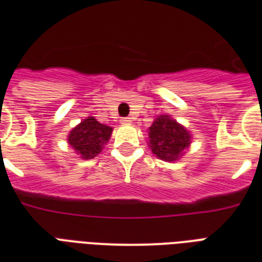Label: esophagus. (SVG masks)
<instances>
[{
	"instance_id": "obj_1",
	"label": "esophagus",
	"mask_w": 262,
	"mask_h": 262,
	"mask_svg": "<svg viewBox=\"0 0 262 262\" xmlns=\"http://www.w3.org/2000/svg\"><path fill=\"white\" fill-rule=\"evenodd\" d=\"M120 122H121V124H130L132 120H130V117H124V119L120 120Z\"/></svg>"
}]
</instances>
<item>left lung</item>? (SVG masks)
I'll use <instances>...</instances> for the list:
<instances>
[{
	"label": "left lung",
	"instance_id": "8db88e82",
	"mask_svg": "<svg viewBox=\"0 0 262 262\" xmlns=\"http://www.w3.org/2000/svg\"><path fill=\"white\" fill-rule=\"evenodd\" d=\"M189 132L168 115L157 117L148 128V146L164 162H175L190 145Z\"/></svg>",
	"mask_w": 262,
	"mask_h": 262
}]
</instances>
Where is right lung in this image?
Here are the masks:
<instances>
[{
	"label": "right lung",
	"instance_id": "right-lung-1",
	"mask_svg": "<svg viewBox=\"0 0 262 262\" xmlns=\"http://www.w3.org/2000/svg\"><path fill=\"white\" fill-rule=\"evenodd\" d=\"M114 129L100 124L93 116L82 120L81 124L72 129L68 142L83 159H93L100 154L105 143L111 138Z\"/></svg>",
	"mask_w": 262,
	"mask_h": 262
}]
</instances>
